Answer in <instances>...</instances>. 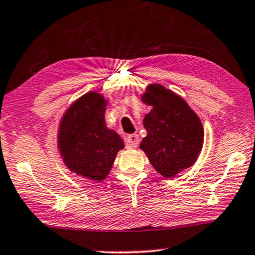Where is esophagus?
Wrapping results in <instances>:
<instances>
[{"mask_svg":"<svg viewBox=\"0 0 255 255\" xmlns=\"http://www.w3.org/2000/svg\"><path fill=\"white\" fill-rule=\"evenodd\" d=\"M140 143V138L137 134H129L127 136V145L129 148H136Z\"/></svg>","mask_w":255,"mask_h":255,"instance_id":"obj_1","label":"esophagus"}]
</instances>
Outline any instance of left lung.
<instances>
[{
  "label": "left lung",
  "instance_id": "1",
  "mask_svg": "<svg viewBox=\"0 0 255 255\" xmlns=\"http://www.w3.org/2000/svg\"><path fill=\"white\" fill-rule=\"evenodd\" d=\"M142 101L151 111L143 119L147 136L140 148L152 167L165 178L191 167L204 142L197 114L181 97L158 84L149 85Z\"/></svg>",
  "mask_w": 255,
  "mask_h": 255
}]
</instances>
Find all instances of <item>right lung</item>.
<instances>
[{"label": "right lung", "mask_w": 255, "mask_h": 255, "mask_svg": "<svg viewBox=\"0 0 255 255\" xmlns=\"http://www.w3.org/2000/svg\"><path fill=\"white\" fill-rule=\"evenodd\" d=\"M107 101L90 92L74 101L62 119L58 148L71 171L101 182L110 174L124 141L105 122Z\"/></svg>", "instance_id": "1"}]
</instances>
